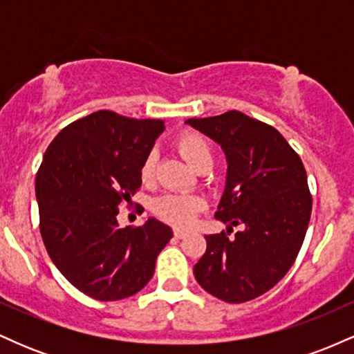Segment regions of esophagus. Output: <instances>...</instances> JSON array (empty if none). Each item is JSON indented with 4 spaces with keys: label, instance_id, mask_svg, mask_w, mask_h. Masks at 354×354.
<instances>
[{
    "label": "esophagus",
    "instance_id": "esophagus-1",
    "mask_svg": "<svg viewBox=\"0 0 354 354\" xmlns=\"http://www.w3.org/2000/svg\"><path fill=\"white\" fill-rule=\"evenodd\" d=\"M186 234H188V233H186V231L185 230H174V238H185L186 236Z\"/></svg>",
    "mask_w": 354,
    "mask_h": 354
}]
</instances>
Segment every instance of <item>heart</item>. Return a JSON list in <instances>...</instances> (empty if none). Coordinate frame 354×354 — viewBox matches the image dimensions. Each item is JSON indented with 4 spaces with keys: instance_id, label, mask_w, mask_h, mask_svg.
Wrapping results in <instances>:
<instances>
[{
    "instance_id": "heart-1",
    "label": "heart",
    "mask_w": 354,
    "mask_h": 354,
    "mask_svg": "<svg viewBox=\"0 0 354 354\" xmlns=\"http://www.w3.org/2000/svg\"><path fill=\"white\" fill-rule=\"evenodd\" d=\"M176 149L185 158L194 169L201 171V169L209 168L211 158V146L205 136L196 131H186L181 133L176 138ZM141 180L143 183H149L154 176V154L149 153L145 158L143 165L140 169ZM153 213L163 221L169 225L178 226V228H185L189 226L198 216V213L203 209L201 198L194 196L188 193H166L161 194L160 198L153 201Z\"/></svg>"
}]
</instances>
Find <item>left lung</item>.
<instances>
[{"mask_svg": "<svg viewBox=\"0 0 354 354\" xmlns=\"http://www.w3.org/2000/svg\"><path fill=\"white\" fill-rule=\"evenodd\" d=\"M186 123L221 145L228 160L214 214L228 230L205 236L194 278L223 301H250L270 291L301 250L313 206L306 169L278 129L236 109Z\"/></svg>", "mask_w": 354, "mask_h": 354, "instance_id": "8db88e82", "label": "left lung"}]
</instances>
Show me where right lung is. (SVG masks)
I'll return each mask as SVG.
<instances>
[{"instance_id": "right-lung-1", "label": "right lung", "mask_w": 354, "mask_h": 354, "mask_svg": "<svg viewBox=\"0 0 354 354\" xmlns=\"http://www.w3.org/2000/svg\"><path fill=\"white\" fill-rule=\"evenodd\" d=\"M163 129V120L101 109L61 129L36 174L48 254L76 290L100 301L143 290L173 238L171 228L154 218L126 228L116 218L141 188V165Z\"/></svg>"}]
</instances>
